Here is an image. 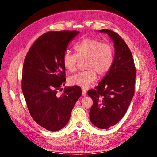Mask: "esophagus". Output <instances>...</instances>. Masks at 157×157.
Wrapping results in <instances>:
<instances>
[{"mask_svg": "<svg viewBox=\"0 0 157 157\" xmlns=\"http://www.w3.org/2000/svg\"><path fill=\"white\" fill-rule=\"evenodd\" d=\"M82 95L83 96H86V90L84 89V88H82Z\"/></svg>", "mask_w": 157, "mask_h": 157, "instance_id": "1", "label": "esophagus"}]
</instances>
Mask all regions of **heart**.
I'll return each instance as SVG.
<instances>
[{"mask_svg": "<svg viewBox=\"0 0 157 157\" xmlns=\"http://www.w3.org/2000/svg\"><path fill=\"white\" fill-rule=\"evenodd\" d=\"M76 54L65 52L62 58L64 67L69 72L77 68L78 59H86V71L79 72L69 78L71 84L86 88L96 80L97 75L104 76L110 70L114 59L113 46L94 38H85L75 45Z\"/></svg>", "mask_w": 157, "mask_h": 157, "instance_id": "b5f03b06", "label": "heart"}]
</instances>
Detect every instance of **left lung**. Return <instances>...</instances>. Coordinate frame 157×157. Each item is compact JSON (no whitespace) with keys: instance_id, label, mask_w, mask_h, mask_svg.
<instances>
[{"instance_id":"left-lung-1","label":"left lung","mask_w":157,"mask_h":157,"mask_svg":"<svg viewBox=\"0 0 157 157\" xmlns=\"http://www.w3.org/2000/svg\"><path fill=\"white\" fill-rule=\"evenodd\" d=\"M110 36L115 46L111 67L88 95L93 100L90 111L92 124L101 129L115 125L126 114L134 94L136 71L132 54L125 42L111 30H99Z\"/></svg>"}]
</instances>
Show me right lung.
Returning a JSON list of instances; mask_svg holds the SVG:
<instances>
[{"label": "right lung", "instance_id": "add662e5", "mask_svg": "<svg viewBox=\"0 0 157 157\" xmlns=\"http://www.w3.org/2000/svg\"><path fill=\"white\" fill-rule=\"evenodd\" d=\"M78 31H50L41 35L27 52L22 73L21 86L30 115L38 124L49 131L67 124L76 102L82 94L78 86L65 87L62 58Z\"/></svg>", "mask_w": 157, "mask_h": 157}]
</instances>
